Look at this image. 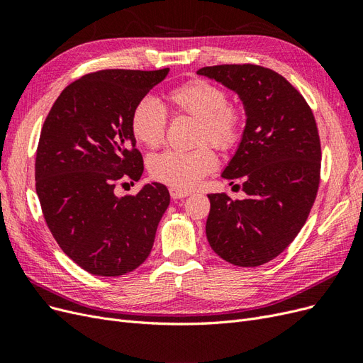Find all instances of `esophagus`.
I'll list each match as a JSON object with an SVG mask.
<instances>
[{
  "label": "esophagus",
  "mask_w": 363,
  "mask_h": 363,
  "mask_svg": "<svg viewBox=\"0 0 363 363\" xmlns=\"http://www.w3.org/2000/svg\"><path fill=\"white\" fill-rule=\"evenodd\" d=\"M169 194L174 200H180V199H186L191 192L189 191H183V189H177V188H171Z\"/></svg>",
  "instance_id": "1"
}]
</instances>
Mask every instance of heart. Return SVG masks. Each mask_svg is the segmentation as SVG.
Returning <instances> with one entry per match:
<instances>
[{
	"mask_svg": "<svg viewBox=\"0 0 363 363\" xmlns=\"http://www.w3.org/2000/svg\"><path fill=\"white\" fill-rule=\"evenodd\" d=\"M168 101L174 112L199 119L196 144L208 142L219 150H230L238 144L240 113L228 104V96L221 87L206 80H191L169 91ZM167 125V108L151 96L142 98L131 112V135L147 148L163 144ZM216 163L212 148L203 144L192 151L168 150L152 156L148 160V169L156 180L188 191L212 172Z\"/></svg>",
	"mask_w": 363,
	"mask_h": 363,
	"instance_id": "obj_1",
	"label": "heart"
}]
</instances>
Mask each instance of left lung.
<instances>
[{
	"mask_svg": "<svg viewBox=\"0 0 363 363\" xmlns=\"http://www.w3.org/2000/svg\"><path fill=\"white\" fill-rule=\"evenodd\" d=\"M196 74L236 92L247 116L242 139L223 171L224 179L242 182L247 196L207 195V240L232 265H263L298 235L316 199L321 144L315 116L283 75L259 65H218Z\"/></svg>",
	"mask_w": 363,
	"mask_h": 363,
	"instance_id": "obj_1",
	"label": "left lung"
}]
</instances>
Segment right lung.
Listing matches in <instances>:
<instances>
[{
    "label": "right lung",
    "instance_id": "1",
    "mask_svg": "<svg viewBox=\"0 0 363 363\" xmlns=\"http://www.w3.org/2000/svg\"><path fill=\"white\" fill-rule=\"evenodd\" d=\"M104 69L65 87L43 123L35 179L43 218L65 255L84 271L118 277L150 256L169 206L162 183L116 196L123 180L138 182L144 160L131 135L135 106L168 75Z\"/></svg>",
    "mask_w": 363,
    "mask_h": 363
}]
</instances>
